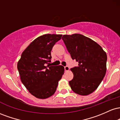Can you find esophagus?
Instances as JSON below:
<instances>
[{"mask_svg":"<svg viewBox=\"0 0 120 120\" xmlns=\"http://www.w3.org/2000/svg\"><path fill=\"white\" fill-rule=\"evenodd\" d=\"M64 68H65V71H68L69 70V67L68 65L65 66Z\"/></svg>","mask_w":120,"mask_h":120,"instance_id":"34e87169","label":"esophagus"}]
</instances>
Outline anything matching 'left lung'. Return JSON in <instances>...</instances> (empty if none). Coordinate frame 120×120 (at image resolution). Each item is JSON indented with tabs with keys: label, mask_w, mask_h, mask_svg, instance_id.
Instances as JSON below:
<instances>
[{
	"label": "left lung",
	"mask_w": 120,
	"mask_h": 120,
	"mask_svg": "<svg viewBox=\"0 0 120 120\" xmlns=\"http://www.w3.org/2000/svg\"><path fill=\"white\" fill-rule=\"evenodd\" d=\"M62 39L77 67L71 70L73 78L69 82L71 90L81 95H87L99 86L106 73L107 56L101 46L79 34L64 35Z\"/></svg>",
	"instance_id": "left-lung-1"
}]
</instances>
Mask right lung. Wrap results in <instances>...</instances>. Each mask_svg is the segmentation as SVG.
Listing matches in <instances>:
<instances>
[{
  "instance_id": "1",
  "label": "right lung",
  "mask_w": 120,
  "mask_h": 120,
  "mask_svg": "<svg viewBox=\"0 0 120 120\" xmlns=\"http://www.w3.org/2000/svg\"><path fill=\"white\" fill-rule=\"evenodd\" d=\"M61 37V34H45L38 37L22 53L17 63L22 83L37 98L52 96L64 74L62 65H49L52 48Z\"/></svg>"
}]
</instances>
